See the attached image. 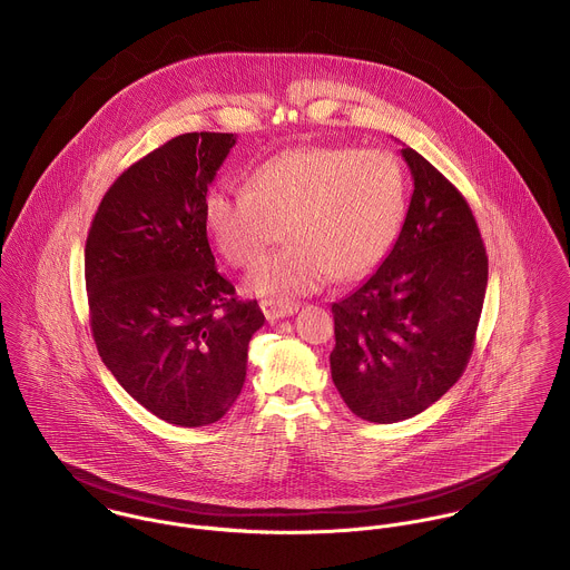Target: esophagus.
Masks as SVG:
<instances>
[{
    "instance_id": "34e87169",
    "label": "esophagus",
    "mask_w": 570,
    "mask_h": 570,
    "mask_svg": "<svg viewBox=\"0 0 570 570\" xmlns=\"http://www.w3.org/2000/svg\"><path fill=\"white\" fill-rule=\"evenodd\" d=\"M261 309L265 313L267 322H274V320H281V317H287V315H294L298 307L294 303H281V301H261Z\"/></svg>"
}]
</instances>
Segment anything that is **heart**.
Returning a JSON list of instances; mask_svg holds the SVG:
<instances>
[{
    "label": "heart",
    "instance_id": "b5f03b06",
    "mask_svg": "<svg viewBox=\"0 0 570 570\" xmlns=\"http://www.w3.org/2000/svg\"><path fill=\"white\" fill-rule=\"evenodd\" d=\"M410 208L403 163L385 150L305 146L265 158L248 189L217 187L205 219L219 253L235 267L263 261L248 287L278 301L317 292L333 276L360 281L394 248Z\"/></svg>",
    "mask_w": 570,
    "mask_h": 570
}]
</instances>
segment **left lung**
<instances>
[{
	"instance_id": "1",
	"label": "left lung",
	"mask_w": 570,
	"mask_h": 570,
	"mask_svg": "<svg viewBox=\"0 0 570 570\" xmlns=\"http://www.w3.org/2000/svg\"><path fill=\"white\" fill-rule=\"evenodd\" d=\"M403 230L376 272L333 303L331 376L355 415L379 424L431 407L464 374L488 285V255L464 196L412 148Z\"/></svg>"
}]
</instances>
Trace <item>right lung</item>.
I'll use <instances>...</instances> for the list:
<instances>
[{
	"label": "right lung",
	"mask_w": 570,
	"mask_h": 570,
	"mask_svg": "<svg viewBox=\"0 0 570 570\" xmlns=\"http://www.w3.org/2000/svg\"><path fill=\"white\" fill-rule=\"evenodd\" d=\"M187 132L130 165L104 194L85 248L91 331L104 365L156 417L205 426L246 381L265 322L239 301L210 253L208 185L235 146Z\"/></svg>",
	"instance_id": "1"
}]
</instances>
